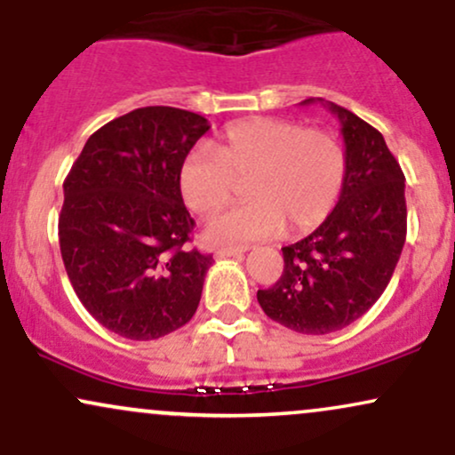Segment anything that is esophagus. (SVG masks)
Returning a JSON list of instances; mask_svg holds the SVG:
<instances>
[{
	"instance_id": "1",
	"label": "esophagus",
	"mask_w": 455,
	"mask_h": 455,
	"mask_svg": "<svg viewBox=\"0 0 455 455\" xmlns=\"http://www.w3.org/2000/svg\"><path fill=\"white\" fill-rule=\"evenodd\" d=\"M245 250L243 245H220V248L216 250V257L218 259H228V257H239V254H243Z\"/></svg>"
}]
</instances>
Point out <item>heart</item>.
<instances>
[{"mask_svg": "<svg viewBox=\"0 0 455 455\" xmlns=\"http://www.w3.org/2000/svg\"><path fill=\"white\" fill-rule=\"evenodd\" d=\"M347 181V151L327 130L278 117L228 126L216 151L196 148L180 169L186 205L203 218L227 207L245 186L243 205L210 222L212 243L254 242L321 227L336 210Z\"/></svg>", "mask_w": 455, "mask_h": 455, "instance_id": "b5f03b06", "label": "heart"}]
</instances>
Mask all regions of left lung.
<instances>
[{
  "label": "left lung",
  "instance_id": "left-lung-1",
  "mask_svg": "<svg viewBox=\"0 0 455 455\" xmlns=\"http://www.w3.org/2000/svg\"><path fill=\"white\" fill-rule=\"evenodd\" d=\"M321 102L340 119L347 181L336 210L315 233L282 248L284 271L257 299L271 321L307 333L338 331L370 310L404 248V173L383 134L357 115Z\"/></svg>",
  "mask_w": 455,
  "mask_h": 455
}]
</instances>
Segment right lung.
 <instances>
[{
  "mask_svg": "<svg viewBox=\"0 0 455 455\" xmlns=\"http://www.w3.org/2000/svg\"><path fill=\"white\" fill-rule=\"evenodd\" d=\"M203 115L145 107L87 139L64 181L60 248L85 310L128 340L184 327L201 301L212 254L186 250L195 220L180 192Z\"/></svg>",
  "mask_w": 455,
  "mask_h": 455,
  "instance_id": "add662e5",
  "label": "right lung"
}]
</instances>
